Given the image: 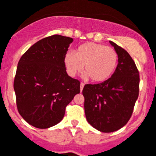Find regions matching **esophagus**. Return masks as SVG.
I'll use <instances>...</instances> for the list:
<instances>
[{"mask_svg": "<svg viewBox=\"0 0 156 156\" xmlns=\"http://www.w3.org/2000/svg\"><path fill=\"white\" fill-rule=\"evenodd\" d=\"M84 83H80V91H82V90H83V88H84Z\"/></svg>", "mask_w": 156, "mask_h": 156, "instance_id": "obj_1", "label": "esophagus"}]
</instances>
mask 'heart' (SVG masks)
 Here are the masks:
<instances>
[{"mask_svg": "<svg viewBox=\"0 0 156 156\" xmlns=\"http://www.w3.org/2000/svg\"><path fill=\"white\" fill-rule=\"evenodd\" d=\"M118 59L116 50L112 47L87 42L77 47L75 53L67 52L64 57V64L71 76H76L84 69L90 80L101 83L113 75Z\"/></svg>", "mask_w": 156, "mask_h": 156, "instance_id": "heart-1", "label": "heart"}]
</instances>
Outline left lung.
Segmentation results:
<instances>
[{"label": "left lung", "mask_w": 156, "mask_h": 156, "mask_svg": "<svg viewBox=\"0 0 156 156\" xmlns=\"http://www.w3.org/2000/svg\"><path fill=\"white\" fill-rule=\"evenodd\" d=\"M119 59L115 72L100 84H85L84 112L87 121L102 133H112L129 120L139 94V72L125 49L110 41Z\"/></svg>", "instance_id": "obj_1"}]
</instances>
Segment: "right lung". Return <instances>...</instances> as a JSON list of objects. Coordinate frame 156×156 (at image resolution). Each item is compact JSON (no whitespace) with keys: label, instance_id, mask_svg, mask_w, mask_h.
Masks as SVG:
<instances>
[{"label":"right lung","instance_id":"add662e5","mask_svg":"<svg viewBox=\"0 0 156 156\" xmlns=\"http://www.w3.org/2000/svg\"><path fill=\"white\" fill-rule=\"evenodd\" d=\"M71 37L54 35L35 43L21 57L14 89L19 113L29 124L48 129L61 121L79 94L80 82L67 75L64 57Z\"/></svg>","mask_w":156,"mask_h":156}]
</instances>
